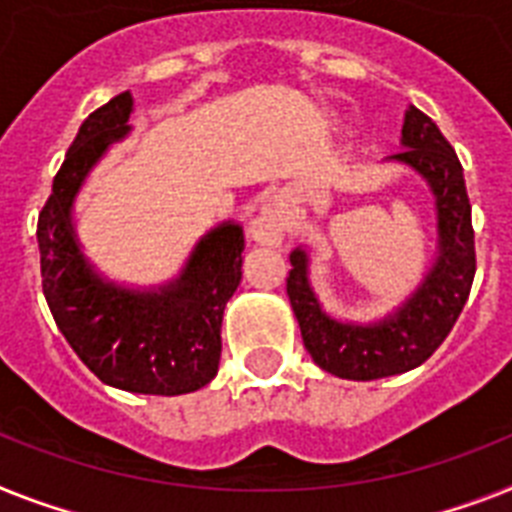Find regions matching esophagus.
I'll return each mask as SVG.
<instances>
[{"label":"esophagus","instance_id":"obj_1","mask_svg":"<svg viewBox=\"0 0 512 512\" xmlns=\"http://www.w3.org/2000/svg\"><path fill=\"white\" fill-rule=\"evenodd\" d=\"M251 235L261 246H280L285 238V214L277 204H264L251 225Z\"/></svg>","mask_w":512,"mask_h":512}]
</instances>
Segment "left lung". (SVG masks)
<instances>
[{
	"mask_svg": "<svg viewBox=\"0 0 512 512\" xmlns=\"http://www.w3.org/2000/svg\"><path fill=\"white\" fill-rule=\"evenodd\" d=\"M400 154L387 162L405 164L426 183L437 211V253L424 280L398 308L377 322H342L327 314L308 280V251L290 253L287 298L301 327L303 345L319 369L340 379L371 382L416 369L445 342L466 306L476 274L474 227L463 167L447 138L421 109L408 107Z\"/></svg>",
	"mask_w": 512,
	"mask_h": 512,
	"instance_id": "1",
	"label": "left lung"
}]
</instances>
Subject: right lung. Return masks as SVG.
<instances>
[{
  "instance_id": "right-lung-1",
  "label": "right lung",
  "mask_w": 512,
  "mask_h": 512,
  "mask_svg": "<svg viewBox=\"0 0 512 512\" xmlns=\"http://www.w3.org/2000/svg\"><path fill=\"white\" fill-rule=\"evenodd\" d=\"M133 96H114L88 114L52 196L38 214L41 282L59 332L109 387L138 395H185L217 377L222 316L240 285L243 227L222 222L198 240L175 280L128 287L107 280L88 261L73 206L86 177L112 143L130 133Z\"/></svg>"
}]
</instances>
